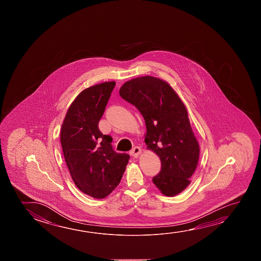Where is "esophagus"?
Returning a JSON list of instances; mask_svg holds the SVG:
<instances>
[{
	"mask_svg": "<svg viewBox=\"0 0 261 261\" xmlns=\"http://www.w3.org/2000/svg\"><path fill=\"white\" fill-rule=\"evenodd\" d=\"M141 153V148H140V147H138V146H135V147L131 150L130 154H131L132 156H134V158H138V155H140Z\"/></svg>",
	"mask_w": 261,
	"mask_h": 261,
	"instance_id": "esophagus-1",
	"label": "esophagus"
}]
</instances>
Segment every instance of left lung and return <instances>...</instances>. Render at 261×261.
I'll list each match as a JSON object with an SVG mask.
<instances>
[{
	"mask_svg": "<svg viewBox=\"0 0 261 261\" xmlns=\"http://www.w3.org/2000/svg\"><path fill=\"white\" fill-rule=\"evenodd\" d=\"M119 94L141 113L146 148L160 158L153 183L163 195L175 197L191 183L200 153L186 106L167 82L150 75L125 82Z\"/></svg>",
	"mask_w": 261,
	"mask_h": 261,
	"instance_id": "1",
	"label": "left lung"
}]
</instances>
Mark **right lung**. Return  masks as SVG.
Segmentation results:
<instances>
[{
	"label": "right lung",
	"mask_w": 261,
	"mask_h": 261,
	"mask_svg": "<svg viewBox=\"0 0 261 261\" xmlns=\"http://www.w3.org/2000/svg\"><path fill=\"white\" fill-rule=\"evenodd\" d=\"M115 86V81L103 82L83 90L69 107L61 127V145L74 184L97 199L119 185L130 158L114 151L112 137L99 130Z\"/></svg>",
	"instance_id": "obj_1"
}]
</instances>
